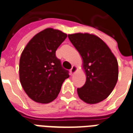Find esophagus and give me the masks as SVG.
I'll list each match as a JSON object with an SVG mask.
<instances>
[{
  "label": "esophagus",
  "mask_w": 133,
  "mask_h": 133,
  "mask_svg": "<svg viewBox=\"0 0 133 133\" xmlns=\"http://www.w3.org/2000/svg\"><path fill=\"white\" fill-rule=\"evenodd\" d=\"M77 69V67L75 66V65H72V68H71V69H70V73H71L72 75L74 74L75 72H76Z\"/></svg>",
  "instance_id": "34e87169"
}]
</instances>
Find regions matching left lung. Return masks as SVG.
Segmentation results:
<instances>
[{
	"instance_id": "8db88e82",
	"label": "left lung",
	"mask_w": 133,
	"mask_h": 133,
	"mask_svg": "<svg viewBox=\"0 0 133 133\" xmlns=\"http://www.w3.org/2000/svg\"><path fill=\"white\" fill-rule=\"evenodd\" d=\"M68 38L83 59L85 84L77 88L80 99L97 104L109 97L116 84L118 65L116 57L98 36L87 33L68 34Z\"/></svg>"
}]
</instances>
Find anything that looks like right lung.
<instances>
[{"instance_id":"right-lung-1","label":"right lung","mask_w":133,"mask_h":133,"mask_svg":"<svg viewBox=\"0 0 133 133\" xmlns=\"http://www.w3.org/2000/svg\"><path fill=\"white\" fill-rule=\"evenodd\" d=\"M62 31L48 28L29 41L19 59V80L24 91L34 102L54 101L69 71L62 67L56 51L66 39Z\"/></svg>"}]
</instances>
